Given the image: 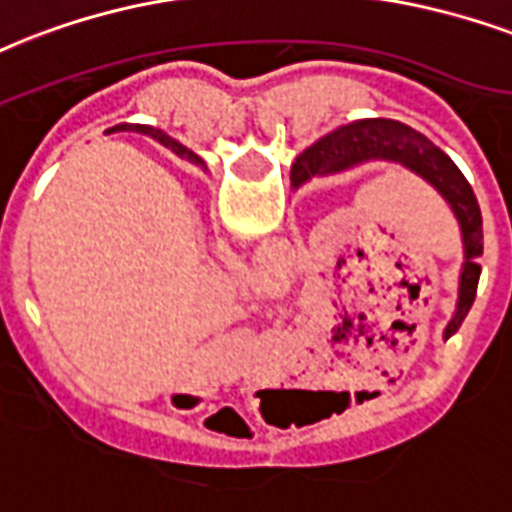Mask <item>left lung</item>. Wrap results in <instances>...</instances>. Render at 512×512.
<instances>
[{
    "label": "left lung",
    "instance_id": "8db88e82",
    "mask_svg": "<svg viewBox=\"0 0 512 512\" xmlns=\"http://www.w3.org/2000/svg\"><path fill=\"white\" fill-rule=\"evenodd\" d=\"M368 161H395L403 163L405 169L427 179L451 209H454L464 241V268L462 282H459V306L446 327V338L459 330L473 306L478 279H481V265L478 257L483 255V220L481 206L475 198L473 187L456 169V163L446 152L429 142L419 131L397 123V120H357L349 126H341L333 134L322 136L317 144H311L306 152H300L292 163V185H303L314 174H333V171L354 169ZM341 268V265H338Z\"/></svg>",
    "mask_w": 512,
    "mask_h": 512
}]
</instances>
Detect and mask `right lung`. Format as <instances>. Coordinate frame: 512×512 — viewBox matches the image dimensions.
<instances>
[{
  "label": "right lung",
  "mask_w": 512,
  "mask_h": 512,
  "mask_svg": "<svg viewBox=\"0 0 512 512\" xmlns=\"http://www.w3.org/2000/svg\"><path fill=\"white\" fill-rule=\"evenodd\" d=\"M136 128H139V131H147V134H155V136H158V139H161L163 144H169L171 150L177 152L179 158H187V161H190V163H195V166H204V161H201V158H198V155H195V152L185 150V147H182V144L171 142L169 136H166V134H161V131H152V128H147V126H136Z\"/></svg>",
  "instance_id": "right-lung-1"
}]
</instances>
